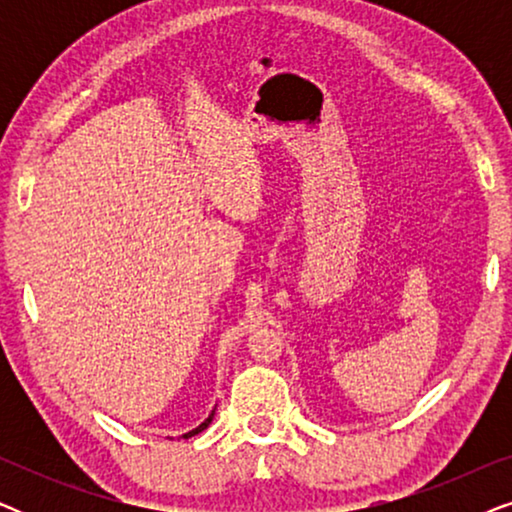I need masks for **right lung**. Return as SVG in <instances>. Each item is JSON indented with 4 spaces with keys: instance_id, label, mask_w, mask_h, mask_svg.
<instances>
[{
    "instance_id": "1",
    "label": "right lung",
    "mask_w": 512,
    "mask_h": 512,
    "mask_svg": "<svg viewBox=\"0 0 512 512\" xmlns=\"http://www.w3.org/2000/svg\"><path fill=\"white\" fill-rule=\"evenodd\" d=\"M212 419H214V412H212V415H209V417L205 419V422H202V424L198 426V429H193V431H188V433H184V436H181V438H191V436H195V433L205 431V429H207V426H209V424H212Z\"/></svg>"
}]
</instances>
